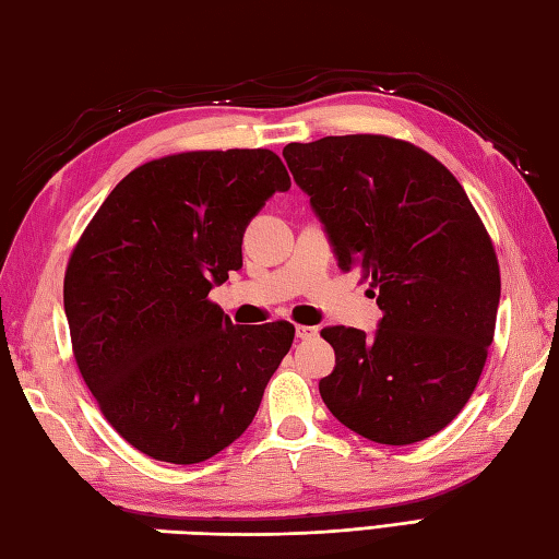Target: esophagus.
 <instances>
[{
    "label": "esophagus",
    "mask_w": 559,
    "mask_h": 559,
    "mask_svg": "<svg viewBox=\"0 0 559 559\" xmlns=\"http://www.w3.org/2000/svg\"><path fill=\"white\" fill-rule=\"evenodd\" d=\"M316 335H319V329H316V325H297V338L313 341Z\"/></svg>",
    "instance_id": "esophagus-1"
}]
</instances>
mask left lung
I'll use <instances>...</instances> for the list:
<instances>
[{"label": "left lung", "mask_w": 559, "mask_h": 559, "mask_svg": "<svg viewBox=\"0 0 559 559\" xmlns=\"http://www.w3.org/2000/svg\"><path fill=\"white\" fill-rule=\"evenodd\" d=\"M343 272L370 280L377 331L333 325L319 382L343 426L382 445L443 430L493 341L499 262L465 189L433 155L386 135H325L282 151Z\"/></svg>", "instance_id": "1"}]
</instances>
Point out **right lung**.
<instances>
[{
	"instance_id": "add662e5",
	"label": "right lung",
	"mask_w": 559,
	"mask_h": 559,
	"mask_svg": "<svg viewBox=\"0 0 559 559\" xmlns=\"http://www.w3.org/2000/svg\"><path fill=\"white\" fill-rule=\"evenodd\" d=\"M289 175L272 151H197L135 167L104 199L66 272L72 350L123 440L194 465L255 418L294 325H236L209 292L243 265V234Z\"/></svg>"
}]
</instances>
